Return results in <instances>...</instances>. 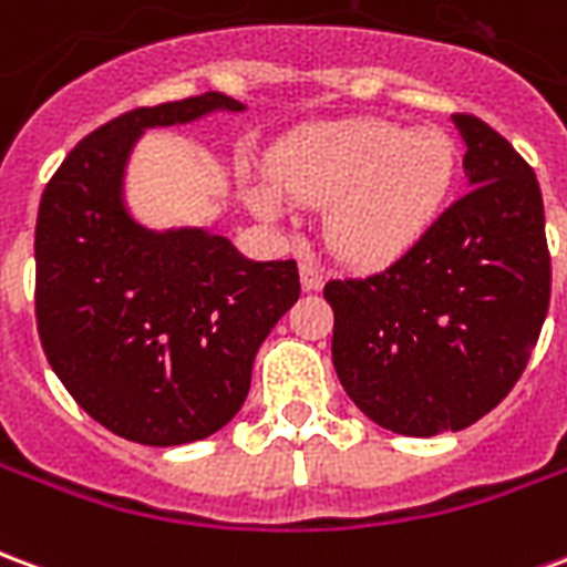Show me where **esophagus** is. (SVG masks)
<instances>
[{
  "label": "esophagus",
  "mask_w": 567,
  "mask_h": 567,
  "mask_svg": "<svg viewBox=\"0 0 567 567\" xmlns=\"http://www.w3.org/2000/svg\"><path fill=\"white\" fill-rule=\"evenodd\" d=\"M300 285H303V291H321L324 276L312 260H300Z\"/></svg>",
  "instance_id": "34e87169"
}]
</instances>
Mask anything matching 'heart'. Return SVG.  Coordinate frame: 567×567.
Instances as JSON below:
<instances>
[{"label":"heart","mask_w":567,"mask_h":567,"mask_svg":"<svg viewBox=\"0 0 567 567\" xmlns=\"http://www.w3.org/2000/svg\"><path fill=\"white\" fill-rule=\"evenodd\" d=\"M458 175V145L434 127L343 117L297 130L272 148L267 178L248 182V209L282 218L285 203L324 206L321 239L333 258L380 270L422 243Z\"/></svg>","instance_id":"1"}]
</instances>
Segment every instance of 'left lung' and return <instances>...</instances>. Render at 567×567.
Segmentation results:
<instances>
[{
    "label": "left lung",
    "mask_w": 567,
    "mask_h": 567,
    "mask_svg": "<svg viewBox=\"0 0 567 567\" xmlns=\"http://www.w3.org/2000/svg\"><path fill=\"white\" fill-rule=\"evenodd\" d=\"M467 194L413 251L364 279H333V370L380 427L462 431L523 377L549 307L535 169L474 115H452Z\"/></svg>",
    "instance_id": "left-lung-1"
}]
</instances>
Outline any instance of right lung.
Segmentation results:
<instances>
[{
	"label": "right lung",
	"mask_w": 567,
	"mask_h": 567,
	"mask_svg": "<svg viewBox=\"0 0 567 567\" xmlns=\"http://www.w3.org/2000/svg\"><path fill=\"white\" fill-rule=\"evenodd\" d=\"M246 105L218 91L133 109L69 151L35 221L44 355L112 434L182 446L239 413L260 343L300 297L295 260H248L209 227L140 221L127 166L154 127Z\"/></svg>",
	"instance_id": "obj_1"
}]
</instances>
